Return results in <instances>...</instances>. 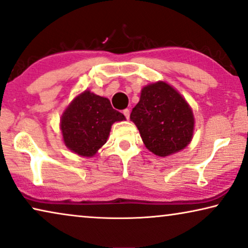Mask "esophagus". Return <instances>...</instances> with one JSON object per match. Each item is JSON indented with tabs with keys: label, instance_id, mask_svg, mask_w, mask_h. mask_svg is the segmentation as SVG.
<instances>
[{
	"label": "esophagus",
	"instance_id": "1",
	"mask_svg": "<svg viewBox=\"0 0 248 248\" xmlns=\"http://www.w3.org/2000/svg\"><path fill=\"white\" fill-rule=\"evenodd\" d=\"M123 113H124V116L125 117V119H129V116H130V111H129L128 109H124V111H123Z\"/></svg>",
	"mask_w": 248,
	"mask_h": 248
}]
</instances>
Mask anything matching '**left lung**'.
Instances as JSON below:
<instances>
[{
    "label": "left lung",
    "instance_id": "obj_1",
    "mask_svg": "<svg viewBox=\"0 0 248 248\" xmlns=\"http://www.w3.org/2000/svg\"><path fill=\"white\" fill-rule=\"evenodd\" d=\"M130 120L137 125L146 148L162 157L182 151L193 136L191 107L175 89L162 81L141 90Z\"/></svg>",
    "mask_w": 248,
    "mask_h": 248
}]
</instances>
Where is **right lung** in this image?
<instances>
[{
  "mask_svg": "<svg viewBox=\"0 0 248 248\" xmlns=\"http://www.w3.org/2000/svg\"><path fill=\"white\" fill-rule=\"evenodd\" d=\"M124 119L123 113L111 107L109 99L84 91L62 113V139L73 153L92 157L107 142L111 125Z\"/></svg>",
  "mask_w": 248,
  "mask_h": 248,
  "instance_id": "1",
  "label": "right lung"
}]
</instances>
